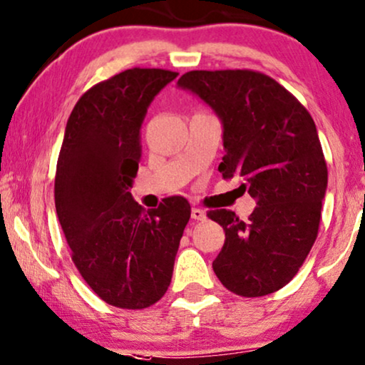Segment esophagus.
<instances>
[{
    "mask_svg": "<svg viewBox=\"0 0 365 365\" xmlns=\"http://www.w3.org/2000/svg\"><path fill=\"white\" fill-rule=\"evenodd\" d=\"M191 217H192L194 221H205L206 217H207V215H206L205 210H201V207H192V210H191Z\"/></svg>",
    "mask_w": 365,
    "mask_h": 365,
    "instance_id": "1",
    "label": "esophagus"
}]
</instances>
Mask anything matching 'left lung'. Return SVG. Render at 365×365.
<instances>
[{
  "label": "left lung",
  "instance_id": "8db88e82",
  "mask_svg": "<svg viewBox=\"0 0 365 365\" xmlns=\"http://www.w3.org/2000/svg\"><path fill=\"white\" fill-rule=\"evenodd\" d=\"M223 124L225 179L241 178L257 207L246 221L233 211L207 216L225 230L212 269L230 292L263 297L297 275L315 243L327 164L307 108L280 83L253 70H192L178 80Z\"/></svg>",
  "mask_w": 365,
  "mask_h": 365
}]
</instances>
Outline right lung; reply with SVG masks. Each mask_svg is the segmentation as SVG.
Segmentation results:
<instances>
[{
    "instance_id": "1",
    "label": "right lung",
    "mask_w": 365,
    "mask_h": 365,
    "mask_svg": "<svg viewBox=\"0 0 365 365\" xmlns=\"http://www.w3.org/2000/svg\"><path fill=\"white\" fill-rule=\"evenodd\" d=\"M176 72L130 68L93 85L65 127L55 176V207L87 285L119 309L160 300L191 206L165 197L145 211L129 189L142 154L140 127L154 97Z\"/></svg>"
}]
</instances>
